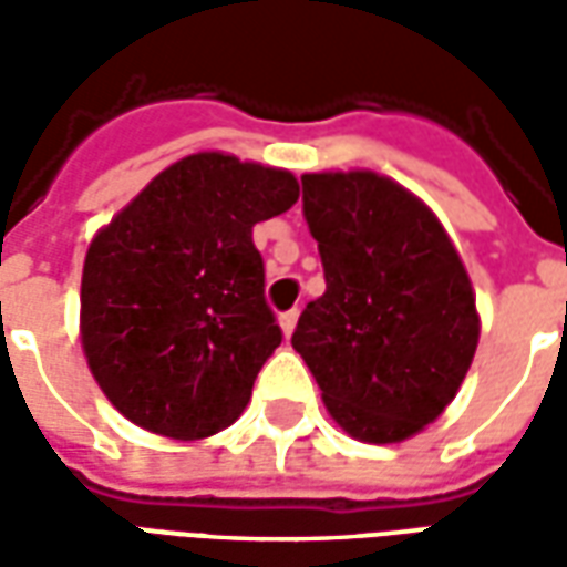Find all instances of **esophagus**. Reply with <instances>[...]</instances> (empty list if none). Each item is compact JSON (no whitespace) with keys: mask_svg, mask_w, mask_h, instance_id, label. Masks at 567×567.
I'll return each mask as SVG.
<instances>
[{"mask_svg":"<svg viewBox=\"0 0 567 567\" xmlns=\"http://www.w3.org/2000/svg\"><path fill=\"white\" fill-rule=\"evenodd\" d=\"M297 316H300L297 309H288V312H282V316H279V324H282V333H285V337H291V333H295Z\"/></svg>","mask_w":567,"mask_h":567,"instance_id":"34e87169","label":"esophagus"}]
</instances>
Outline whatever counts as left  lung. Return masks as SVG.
<instances>
[{"mask_svg": "<svg viewBox=\"0 0 567 567\" xmlns=\"http://www.w3.org/2000/svg\"><path fill=\"white\" fill-rule=\"evenodd\" d=\"M303 218L324 295L295 346L331 416L364 443H398L446 410L480 340L474 288L434 212L377 173H309Z\"/></svg>", "mask_w": 567, "mask_h": 567, "instance_id": "8db88e82", "label": "left lung"}]
</instances>
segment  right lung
<instances>
[{
  "instance_id": "add662e5",
  "label": "right lung",
  "mask_w": 567,
  "mask_h": 567,
  "mask_svg": "<svg viewBox=\"0 0 567 567\" xmlns=\"http://www.w3.org/2000/svg\"><path fill=\"white\" fill-rule=\"evenodd\" d=\"M300 187L285 169L203 151L173 163L87 248L81 343L136 425L199 440L234 425L282 328L251 227Z\"/></svg>"
}]
</instances>
